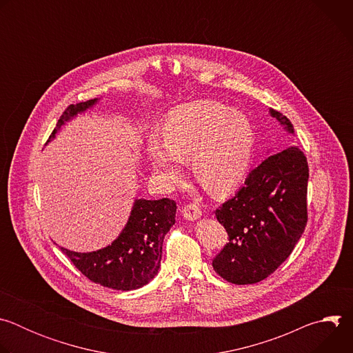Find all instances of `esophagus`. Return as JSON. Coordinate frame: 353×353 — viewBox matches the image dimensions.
Instances as JSON below:
<instances>
[{"instance_id":"esophagus-1","label":"esophagus","mask_w":353,"mask_h":353,"mask_svg":"<svg viewBox=\"0 0 353 353\" xmlns=\"http://www.w3.org/2000/svg\"><path fill=\"white\" fill-rule=\"evenodd\" d=\"M181 214H183V216H184V219H187V221H196L198 218H201V211H199V208L195 205V204H188V205H185L183 210H181Z\"/></svg>"}]
</instances>
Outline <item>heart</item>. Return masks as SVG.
<instances>
[{
    "label": "heart",
    "mask_w": 353,
    "mask_h": 353,
    "mask_svg": "<svg viewBox=\"0 0 353 353\" xmlns=\"http://www.w3.org/2000/svg\"><path fill=\"white\" fill-rule=\"evenodd\" d=\"M162 139L146 141V158L165 183H177L191 161L196 181L212 196H226L245 180L253 162L256 131L250 119L216 100L203 99L172 109Z\"/></svg>",
    "instance_id": "b5f03b06"
}]
</instances>
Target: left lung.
I'll use <instances>...</instances> for the list:
<instances>
[{
	"mask_svg": "<svg viewBox=\"0 0 353 353\" xmlns=\"http://www.w3.org/2000/svg\"><path fill=\"white\" fill-rule=\"evenodd\" d=\"M270 114L294 134L285 116L274 109ZM307 159L294 145L250 172L244 185L215 212L229 236L212 261L218 275L236 285L257 283L290 256L307 223Z\"/></svg>",
	"mask_w": 353,
	"mask_h": 353,
	"instance_id": "obj_1",
	"label": "left lung"
}]
</instances>
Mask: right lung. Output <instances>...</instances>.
Listing matches in <instances>:
<instances>
[{"label": "right lung", "instance_id": "obj_1", "mask_svg": "<svg viewBox=\"0 0 353 353\" xmlns=\"http://www.w3.org/2000/svg\"><path fill=\"white\" fill-rule=\"evenodd\" d=\"M97 102L96 97L71 105L47 142L56 137L65 123L92 109ZM176 203L169 198H137L124 229L112 244L90 253H78L64 247L61 251L94 283L124 292L139 289L158 275L163 239L176 222Z\"/></svg>", "mask_w": 353, "mask_h": 353}]
</instances>
